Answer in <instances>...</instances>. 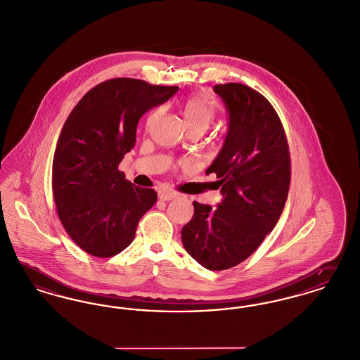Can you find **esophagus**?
<instances>
[{
    "mask_svg": "<svg viewBox=\"0 0 360 360\" xmlns=\"http://www.w3.org/2000/svg\"><path fill=\"white\" fill-rule=\"evenodd\" d=\"M158 196H160V199L168 202V200H172V199L177 198L179 193H177L176 191H172V189H162V191L158 192Z\"/></svg>",
    "mask_w": 360,
    "mask_h": 360,
    "instance_id": "esophagus-1",
    "label": "esophagus"
}]
</instances>
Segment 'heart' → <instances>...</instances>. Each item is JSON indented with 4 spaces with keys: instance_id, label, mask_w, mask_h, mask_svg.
Instances as JSON below:
<instances>
[{
    "instance_id": "1",
    "label": "heart",
    "mask_w": 360,
    "mask_h": 360,
    "mask_svg": "<svg viewBox=\"0 0 360 360\" xmlns=\"http://www.w3.org/2000/svg\"><path fill=\"white\" fill-rule=\"evenodd\" d=\"M160 112L161 110L158 108L153 112L152 116H155ZM183 115L188 130H199L205 133L215 117V105L207 96H192L188 100H186L183 105ZM180 164L187 165L186 161Z\"/></svg>"
}]
</instances>
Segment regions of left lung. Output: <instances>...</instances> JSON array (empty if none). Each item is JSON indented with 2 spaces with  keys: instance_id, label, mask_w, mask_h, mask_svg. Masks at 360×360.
<instances>
[{
  "instance_id": "1",
  "label": "left lung",
  "mask_w": 360,
  "mask_h": 360,
  "mask_svg": "<svg viewBox=\"0 0 360 360\" xmlns=\"http://www.w3.org/2000/svg\"><path fill=\"white\" fill-rule=\"evenodd\" d=\"M229 112V131L206 173H215L222 200L215 208L193 202L181 229L189 256L211 271L246 260L283 211L291 160L283 124L264 96L237 82L215 85Z\"/></svg>"
}]
</instances>
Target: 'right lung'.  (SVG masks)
<instances>
[{
	"label": "right lung",
	"mask_w": 360,
	"mask_h": 360,
	"mask_svg": "<svg viewBox=\"0 0 360 360\" xmlns=\"http://www.w3.org/2000/svg\"><path fill=\"white\" fill-rule=\"evenodd\" d=\"M177 89L111 78L86 92L68 116L53 160V193L60 224L84 252L112 257L133 243L157 192L134 186L117 167L135 145L141 116Z\"/></svg>",
	"instance_id": "1"
}]
</instances>
